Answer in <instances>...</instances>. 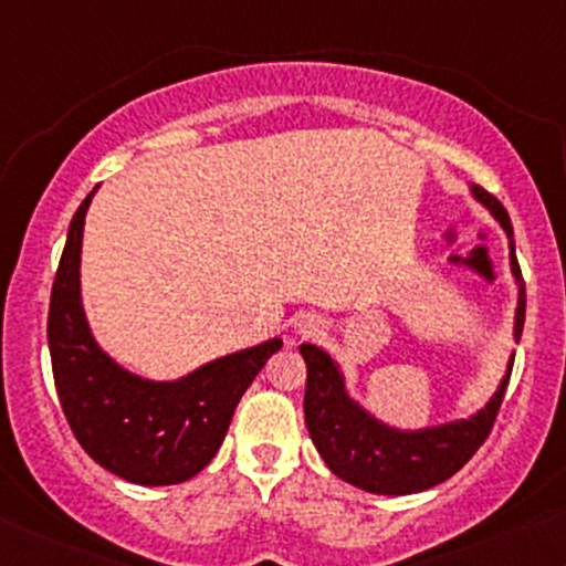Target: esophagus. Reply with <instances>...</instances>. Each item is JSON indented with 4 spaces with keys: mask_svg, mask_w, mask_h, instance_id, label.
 I'll list each match as a JSON object with an SVG mask.
<instances>
[{
    "mask_svg": "<svg viewBox=\"0 0 566 566\" xmlns=\"http://www.w3.org/2000/svg\"><path fill=\"white\" fill-rule=\"evenodd\" d=\"M301 331H303V333H314L316 325H314V322H306V325H301Z\"/></svg>",
    "mask_w": 566,
    "mask_h": 566,
    "instance_id": "34e87169",
    "label": "esophagus"
}]
</instances>
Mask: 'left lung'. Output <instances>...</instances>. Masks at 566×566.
I'll use <instances>...</instances> for the list:
<instances>
[{"instance_id": "left-lung-1", "label": "left lung", "mask_w": 566, "mask_h": 566, "mask_svg": "<svg viewBox=\"0 0 566 566\" xmlns=\"http://www.w3.org/2000/svg\"><path fill=\"white\" fill-rule=\"evenodd\" d=\"M473 192L478 201L492 209L513 239V226L505 207L489 190L473 188ZM511 265L521 284V301L518 312H515V340H518L524 331L526 290L513 241ZM301 354L308 370L303 416H306V427L316 451L335 475L370 494H416L459 473L486 443L496 413H500L505 387L511 381V374H507L492 402L470 421H457V424L434 427L424 432H395L359 411L346 397L338 368L319 346L303 344Z\"/></svg>"}]
</instances>
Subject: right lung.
Instances as JSON below:
<instances>
[{
	"instance_id": "add662e5",
	"label": "right lung",
	"mask_w": 566,
	"mask_h": 566,
	"mask_svg": "<svg viewBox=\"0 0 566 566\" xmlns=\"http://www.w3.org/2000/svg\"><path fill=\"white\" fill-rule=\"evenodd\" d=\"M88 192L74 212L48 312L53 381L61 411L93 462L142 486L201 473L220 449L241 395L282 338L228 354L182 381H142L93 344L80 306V244Z\"/></svg>"
}]
</instances>
